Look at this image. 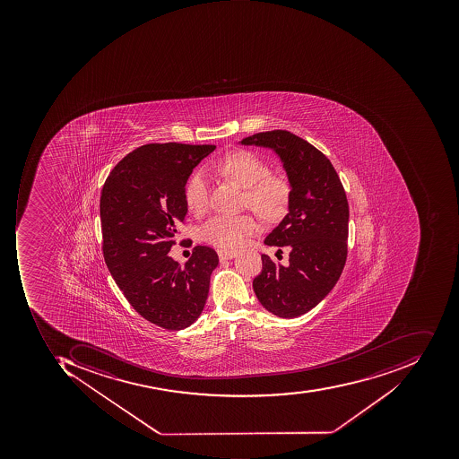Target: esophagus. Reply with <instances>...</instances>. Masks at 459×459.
<instances>
[{
    "label": "esophagus",
    "instance_id": "1",
    "mask_svg": "<svg viewBox=\"0 0 459 459\" xmlns=\"http://www.w3.org/2000/svg\"><path fill=\"white\" fill-rule=\"evenodd\" d=\"M219 259L221 261H226V259H233L236 256L237 252L234 251H218Z\"/></svg>",
    "mask_w": 459,
    "mask_h": 459
}]
</instances>
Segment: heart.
Here are the masks:
<instances>
[{"mask_svg": "<svg viewBox=\"0 0 459 459\" xmlns=\"http://www.w3.org/2000/svg\"><path fill=\"white\" fill-rule=\"evenodd\" d=\"M213 171L243 187V203L264 219H276L284 212L290 197L287 180L270 174L264 160L248 150H234L212 164ZM185 200L190 212L204 215L208 208V180L204 172L195 171L185 187ZM258 230V223L251 215H218L210 219L201 237L211 246L221 249H236Z\"/></svg>", "mask_w": 459, "mask_h": 459, "instance_id": "heart-1", "label": "heart"}]
</instances>
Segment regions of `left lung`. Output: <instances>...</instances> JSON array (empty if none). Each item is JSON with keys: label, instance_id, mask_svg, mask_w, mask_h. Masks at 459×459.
I'll use <instances>...</instances> for the list:
<instances>
[{"label": "left lung", "instance_id": "left-lung-1", "mask_svg": "<svg viewBox=\"0 0 459 459\" xmlns=\"http://www.w3.org/2000/svg\"><path fill=\"white\" fill-rule=\"evenodd\" d=\"M241 144L274 150L290 180L288 213L264 238L266 246L287 247L290 264H276L262 255V272L252 287L264 309L282 318L298 317L330 294L345 267L349 233L345 189L330 160L290 132H259Z\"/></svg>", "mask_w": 459, "mask_h": 459}]
</instances>
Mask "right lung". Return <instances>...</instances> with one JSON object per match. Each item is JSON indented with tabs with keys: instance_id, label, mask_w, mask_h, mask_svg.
I'll return each mask as SVG.
<instances>
[{
	"instance_id": "right-lung-1",
	"label": "right lung",
	"mask_w": 459,
	"mask_h": 459,
	"mask_svg": "<svg viewBox=\"0 0 459 459\" xmlns=\"http://www.w3.org/2000/svg\"><path fill=\"white\" fill-rule=\"evenodd\" d=\"M213 144L150 143L126 154L100 195L103 256L129 305L165 330L192 325L204 309L218 255L193 248L185 267L169 256L187 213L185 186Z\"/></svg>"
}]
</instances>
